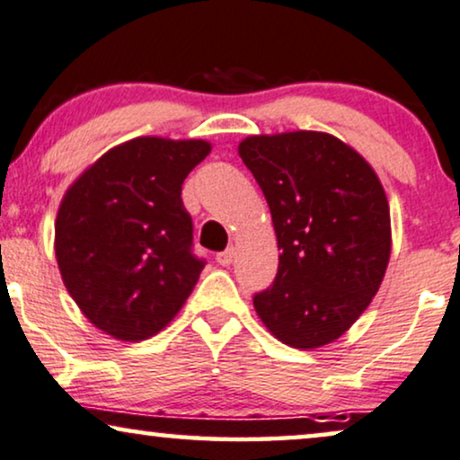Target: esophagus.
I'll use <instances>...</instances> for the list:
<instances>
[{
    "instance_id": "esophagus-1",
    "label": "esophagus",
    "mask_w": 460,
    "mask_h": 460,
    "mask_svg": "<svg viewBox=\"0 0 460 460\" xmlns=\"http://www.w3.org/2000/svg\"><path fill=\"white\" fill-rule=\"evenodd\" d=\"M234 259H235V251H234V248H226L225 252L216 254V261H218L220 265H225V268H226V265L234 263Z\"/></svg>"
}]
</instances>
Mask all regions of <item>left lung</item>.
I'll return each instance as SVG.
<instances>
[{
	"instance_id": "left-lung-1",
	"label": "left lung",
	"mask_w": 460,
	"mask_h": 460,
	"mask_svg": "<svg viewBox=\"0 0 460 460\" xmlns=\"http://www.w3.org/2000/svg\"><path fill=\"white\" fill-rule=\"evenodd\" d=\"M237 154L263 190L280 251L254 311L296 349L334 342L367 311L390 261V206L377 173L317 130L246 137Z\"/></svg>"
}]
</instances>
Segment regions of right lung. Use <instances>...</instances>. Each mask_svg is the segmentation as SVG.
Here are the masks:
<instances>
[{
	"instance_id": "1",
	"label": "right lung",
	"mask_w": 460,
	"mask_h": 460,
	"mask_svg": "<svg viewBox=\"0 0 460 460\" xmlns=\"http://www.w3.org/2000/svg\"><path fill=\"white\" fill-rule=\"evenodd\" d=\"M203 139L137 137L104 152L68 186L55 218V259L90 323L139 342L180 313L206 261L192 254L186 175Z\"/></svg>"
}]
</instances>
